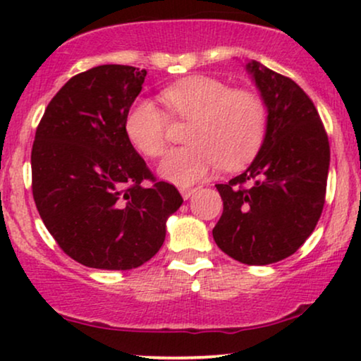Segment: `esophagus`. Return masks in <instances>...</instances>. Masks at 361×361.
I'll return each instance as SVG.
<instances>
[{
  "label": "esophagus",
  "mask_w": 361,
  "mask_h": 361,
  "mask_svg": "<svg viewBox=\"0 0 361 361\" xmlns=\"http://www.w3.org/2000/svg\"><path fill=\"white\" fill-rule=\"evenodd\" d=\"M195 190H197V189H180V194H182V197H184V199L187 200V199H190L192 195H194Z\"/></svg>",
  "instance_id": "obj_1"
}]
</instances>
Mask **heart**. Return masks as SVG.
I'll use <instances>...</instances> for the list:
<instances>
[{"instance_id":"1","label":"heart","mask_w":361,"mask_h":361,"mask_svg":"<svg viewBox=\"0 0 361 361\" xmlns=\"http://www.w3.org/2000/svg\"><path fill=\"white\" fill-rule=\"evenodd\" d=\"M171 118L190 121L185 141L190 145L169 151L159 174L180 185H190L221 164L238 169L246 164L264 140L268 108L253 90L231 88L210 75H192L161 92ZM169 117L151 100H140L128 111L125 130L141 154L159 157L166 151Z\"/></svg>"}]
</instances>
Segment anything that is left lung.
<instances>
[{"label": "left lung", "instance_id": "obj_1", "mask_svg": "<svg viewBox=\"0 0 361 361\" xmlns=\"http://www.w3.org/2000/svg\"><path fill=\"white\" fill-rule=\"evenodd\" d=\"M246 71L268 108V126L248 169L215 185L224 214L212 233L233 259L264 266L294 255L317 225L330 146L317 108L298 83L256 61Z\"/></svg>", "mask_w": 361, "mask_h": 361}]
</instances>
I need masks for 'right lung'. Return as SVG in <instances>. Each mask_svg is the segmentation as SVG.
I'll return each mask as SVG.
<instances>
[{
    "instance_id": "right-lung-1",
    "label": "right lung",
    "mask_w": 361,
    "mask_h": 361,
    "mask_svg": "<svg viewBox=\"0 0 361 361\" xmlns=\"http://www.w3.org/2000/svg\"><path fill=\"white\" fill-rule=\"evenodd\" d=\"M146 71L98 66L72 77L49 103L31 152L37 212L66 255L97 269H133L164 243L179 190L157 180L125 121ZM150 180V185L144 182Z\"/></svg>"
}]
</instances>
